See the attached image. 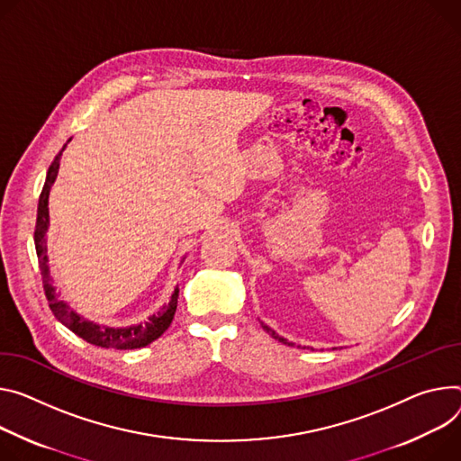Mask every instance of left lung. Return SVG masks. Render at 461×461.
Masks as SVG:
<instances>
[{"label":"left lung","instance_id":"left-lung-1","mask_svg":"<svg viewBox=\"0 0 461 461\" xmlns=\"http://www.w3.org/2000/svg\"><path fill=\"white\" fill-rule=\"evenodd\" d=\"M261 327H263V329H265V330L270 334L272 339H276V340H279V342H283V344H288V346H292V344H290V342H286L283 337H279V334H277L274 329H270L267 323H263V321H261Z\"/></svg>","mask_w":461,"mask_h":461}]
</instances>
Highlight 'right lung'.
<instances>
[{"label":"right lung","mask_w":461,"mask_h":461,"mask_svg":"<svg viewBox=\"0 0 461 461\" xmlns=\"http://www.w3.org/2000/svg\"><path fill=\"white\" fill-rule=\"evenodd\" d=\"M71 140H68L69 143ZM66 143V145H68ZM66 145L62 147V150L55 156L53 163L50 165L48 169V176H46V184L44 189H41L40 200H38V215H36V230H34V246H36V256H38V265H40V272H41V283H44V290H46V298L50 302V307L55 314V318L66 325L71 332H75L77 337H80L82 340H86L94 346L99 348H110V349H140L149 346L150 342H154L156 339H159L161 334L169 329L175 312H176V305H178V286L175 288L171 302L163 305L156 314L149 316L147 321L141 323H134L129 327H112V325H101L95 321H90L88 318L80 316L77 311H73L64 300L59 298L57 288L53 286V277L50 272V265H48V248H46V233L50 228V191L57 180L59 175V167H60V156L66 149Z\"/></svg>","instance_id":"1"}]
</instances>
